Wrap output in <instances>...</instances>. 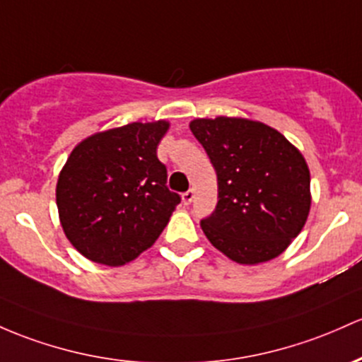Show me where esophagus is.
Returning a JSON list of instances; mask_svg holds the SVG:
<instances>
[{
    "label": "esophagus",
    "mask_w": 362,
    "mask_h": 362,
    "mask_svg": "<svg viewBox=\"0 0 362 362\" xmlns=\"http://www.w3.org/2000/svg\"><path fill=\"white\" fill-rule=\"evenodd\" d=\"M192 199H194V190L192 189L185 190V192L182 194V201H184V204H190V202H192Z\"/></svg>",
    "instance_id": "34e87169"
}]
</instances>
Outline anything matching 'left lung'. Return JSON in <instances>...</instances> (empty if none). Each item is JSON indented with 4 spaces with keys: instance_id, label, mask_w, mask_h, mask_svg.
Listing matches in <instances>:
<instances>
[{
    "instance_id": "1",
    "label": "left lung",
    "mask_w": 362,
    "mask_h": 362,
    "mask_svg": "<svg viewBox=\"0 0 362 362\" xmlns=\"http://www.w3.org/2000/svg\"><path fill=\"white\" fill-rule=\"evenodd\" d=\"M211 160L218 202L201 226L209 242L240 264L273 259L308 220L311 194L303 154L264 123L218 117L190 122Z\"/></svg>"
}]
</instances>
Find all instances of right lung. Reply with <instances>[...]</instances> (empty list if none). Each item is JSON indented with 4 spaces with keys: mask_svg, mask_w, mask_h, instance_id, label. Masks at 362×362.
<instances>
[{
    "mask_svg": "<svg viewBox=\"0 0 362 362\" xmlns=\"http://www.w3.org/2000/svg\"><path fill=\"white\" fill-rule=\"evenodd\" d=\"M166 130L163 120L129 123L71 151L58 178L57 206L66 239L87 259L108 266L136 259L180 204L156 154Z\"/></svg>",
    "mask_w": 362,
    "mask_h": 362,
    "instance_id": "add662e5",
    "label": "right lung"
}]
</instances>
